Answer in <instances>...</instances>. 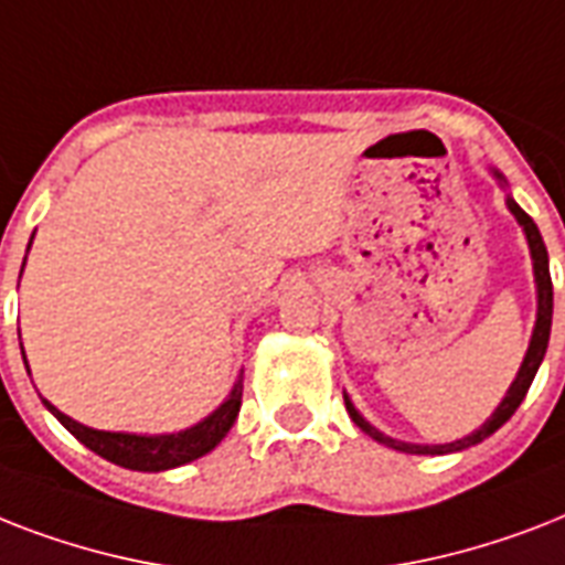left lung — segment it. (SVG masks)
<instances>
[{"mask_svg":"<svg viewBox=\"0 0 565 565\" xmlns=\"http://www.w3.org/2000/svg\"><path fill=\"white\" fill-rule=\"evenodd\" d=\"M490 172L495 175V181H499L501 188H508V179L501 175L495 167H490ZM508 211L516 216V222L522 225V231H525V239H527V248H531V260H534V284H536V322H534V334H531V343H527V352H525V361H522V366H519L516 377H513V384H510L508 395L501 398V404L492 411V416L487 422H483L481 428L472 430L469 437L463 439H455V443H439V446H419V443H404V439H393L386 437V434H381V430L372 425V422H366L361 416V411L354 407L352 398L343 393L345 398V411H349V416H352V422L358 425V428L363 430V434H370L375 443H381V446L386 448H395V451H404V455H451V451H463V448L469 446H478V443H483V439L490 437V434H495V430L504 425V422L516 413V407L522 404V398L527 395V386H531V381H534L536 370H540V363H543L545 358V349H548V337H552V313H554V290H552V273H548V252H545V243H543V234H540V228H536V222L527 216L522 207L516 204V199L508 193Z\"/></svg>","mask_w":565,"mask_h":565,"instance_id":"8db88e82","label":"left lung"}]
</instances>
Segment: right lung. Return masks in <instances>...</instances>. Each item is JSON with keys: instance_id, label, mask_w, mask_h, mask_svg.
<instances>
[{"instance_id": "add662e5", "label": "right lung", "mask_w": 565, "mask_h": 565, "mask_svg": "<svg viewBox=\"0 0 565 565\" xmlns=\"http://www.w3.org/2000/svg\"><path fill=\"white\" fill-rule=\"evenodd\" d=\"M31 239H34V234H31ZM22 266H25V260H22ZM22 361H25V352H22ZM25 370H29V363H25ZM43 404L78 443H84L90 451H96L110 463L135 469V472H163V469H175V466H184L190 460H199L225 439L231 425L237 422L239 404H243V370L231 386L228 398L216 411L207 413L202 422H195L190 428L175 430V434H128V430L87 428L82 422L70 419L66 413L57 411L55 404L46 402V398H43Z\"/></svg>"}]
</instances>
